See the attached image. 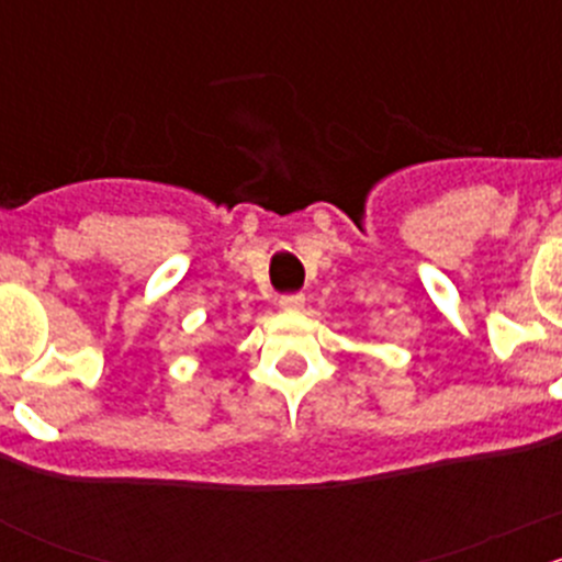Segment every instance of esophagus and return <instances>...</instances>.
Here are the masks:
<instances>
[{
	"mask_svg": "<svg viewBox=\"0 0 562 562\" xmlns=\"http://www.w3.org/2000/svg\"><path fill=\"white\" fill-rule=\"evenodd\" d=\"M280 310H285V313H296V310H304V296H302V293H288V296L280 299Z\"/></svg>",
	"mask_w": 562,
	"mask_h": 562,
	"instance_id": "esophagus-1",
	"label": "esophagus"
}]
</instances>
